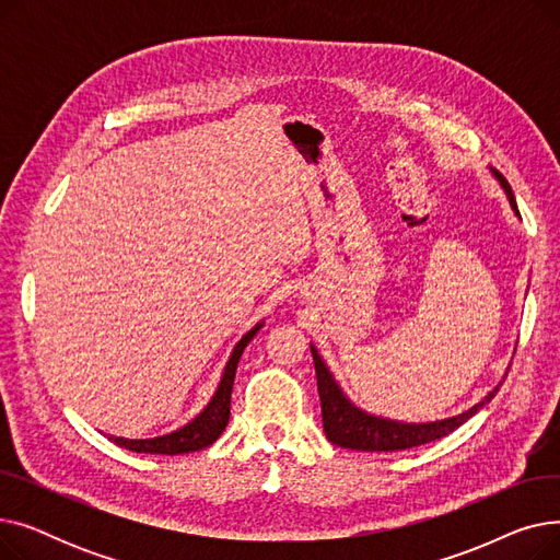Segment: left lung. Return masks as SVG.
<instances>
[{
  "mask_svg": "<svg viewBox=\"0 0 560 560\" xmlns=\"http://www.w3.org/2000/svg\"><path fill=\"white\" fill-rule=\"evenodd\" d=\"M494 174V179L499 186L504 188L511 209L515 215H520L515 195L509 186V182L499 174L494 167H490ZM311 354L315 363V376H317V393H319V404H322V424H325V433L331 440L336 447L345 450H357V452H401L410 447H420L427 443H433L438 438L450 435L454 429L465 424L469 418H472L477 410H481L499 390V386L488 393L479 404L472 408L463 410V413L445 420H435V422H397L388 418H378L372 413H365L357 404H351L342 388L336 384L334 374L329 368L322 361L317 354V349L311 345Z\"/></svg>",
  "mask_w": 560,
  "mask_h": 560,
  "instance_id": "8db88e82",
  "label": "left lung"
}]
</instances>
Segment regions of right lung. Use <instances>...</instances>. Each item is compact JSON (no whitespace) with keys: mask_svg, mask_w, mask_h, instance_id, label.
<instances>
[{"mask_svg":"<svg viewBox=\"0 0 560 560\" xmlns=\"http://www.w3.org/2000/svg\"><path fill=\"white\" fill-rule=\"evenodd\" d=\"M260 327H262V322H258V325L254 329H249L238 340V345L233 347L231 357L226 361V368L222 372V378H220V386H218L215 395L211 397L209 404H206V408L201 410V413L195 420H190L182 429H176V431L165 433V435H156V438L131 440V438L108 435L110 443H115L117 447H125L129 452H138V454H165V456L190 454V452H199L203 447L213 445L215 440L222 435V431L226 429V422H229L235 368H238V361L243 357L245 347L252 342V338L258 334Z\"/></svg>","mask_w":560,"mask_h":560,"instance_id":"add662e5","label":"right lung"}]
</instances>
